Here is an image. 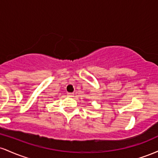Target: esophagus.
Here are the masks:
<instances>
[{"label": "esophagus", "mask_w": 158, "mask_h": 158, "mask_svg": "<svg viewBox=\"0 0 158 158\" xmlns=\"http://www.w3.org/2000/svg\"><path fill=\"white\" fill-rule=\"evenodd\" d=\"M68 97H73L74 96V94L73 93H68Z\"/></svg>", "instance_id": "1"}]
</instances>
